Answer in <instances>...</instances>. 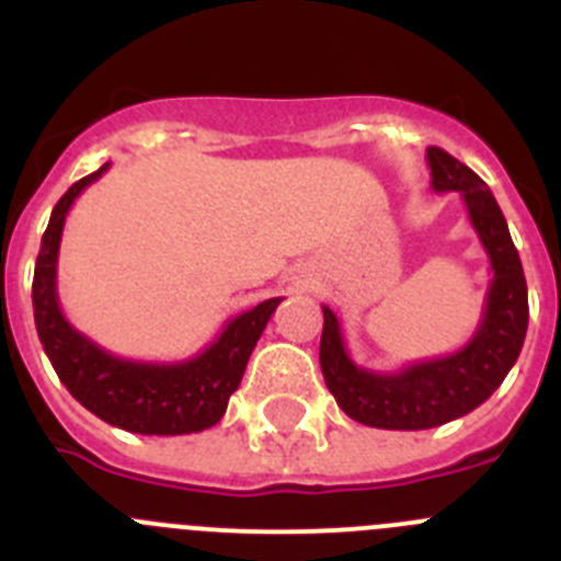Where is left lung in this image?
Listing matches in <instances>:
<instances>
[{
	"label": "left lung",
	"instance_id": "obj_1",
	"mask_svg": "<svg viewBox=\"0 0 561 561\" xmlns=\"http://www.w3.org/2000/svg\"><path fill=\"white\" fill-rule=\"evenodd\" d=\"M427 165L435 193H460L469 225L489 255L492 284L485 291L478 331L463 348L388 374L362 368L351 359L340 320L323 306V379L345 415L368 427L430 430L472 413L503 385L528 331V286L497 199L478 173L453 153L427 148Z\"/></svg>",
	"mask_w": 561,
	"mask_h": 561
}]
</instances>
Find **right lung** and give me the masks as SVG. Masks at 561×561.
<instances>
[{"label":"right lung","instance_id":"add662e5","mask_svg":"<svg viewBox=\"0 0 561 561\" xmlns=\"http://www.w3.org/2000/svg\"><path fill=\"white\" fill-rule=\"evenodd\" d=\"M108 171V162L64 193L42 236L33 275V314L38 340L64 388L112 427L140 435H187L219 424L241 385L252 348L275 314L280 297L230 317L221 334L180 362H140L114 356L76 329L58 304V250L72 202Z\"/></svg>","mask_w":561,"mask_h":561}]
</instances>
